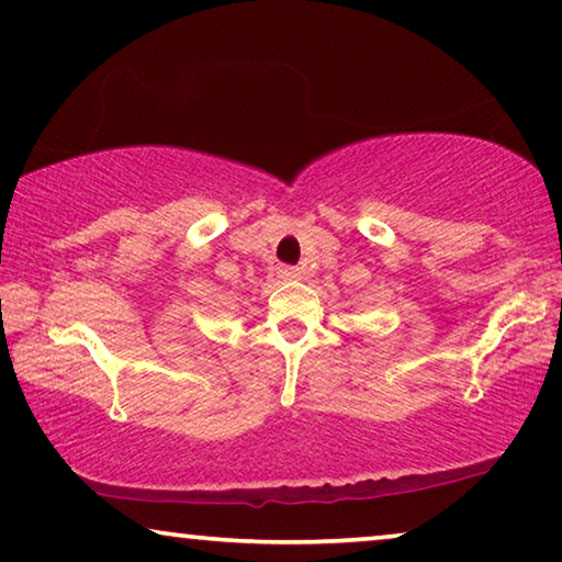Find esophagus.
Returning <instances> with one entry per match:
<instances>
[{
    "mask_svg": "<svg viewBox=\"0 0 562 562\" xmlns=\"http://www.w3.org/2000/svg\"><path fill=\"white\" fill-rule=\"evenodd\" d=\"M280 278L282 280H300V270L297 267H280Z\"/></svg>",
    "mask_w": 562,
    "mask_h": 562,
    "instance_id": "esophagus-1",
    "label": "esophagus"
}]
</instances>
